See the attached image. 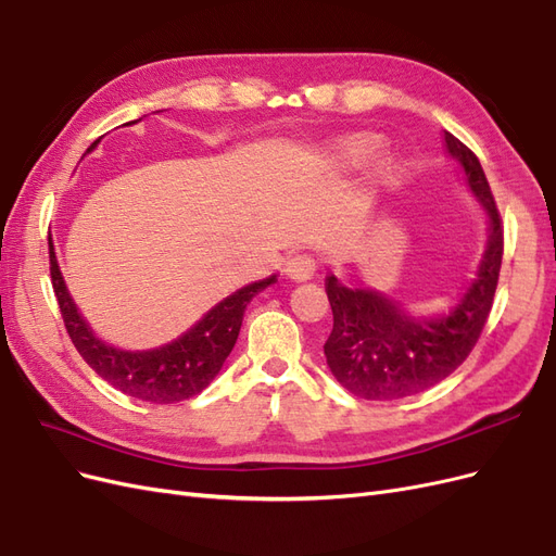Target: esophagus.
Segmentation results:
<instances>
[{"instance_id": "esophagus-1", "label": "esophagus", "mask_w": 556, "mask_h": 556, "mask_svg": "<svg viewBox=\"0 0 556 556\" xmlns=\"http://www.w3.org/2000/svg\"><path fill=\"white\" fill-rule=\"evenodd\" d=\"M285 271H288V276L292 280H299V282L308 280L317 271V260L313 255H308V252H299V255L290 257L288 266H285Z\"/></svg>"}]
</instances>
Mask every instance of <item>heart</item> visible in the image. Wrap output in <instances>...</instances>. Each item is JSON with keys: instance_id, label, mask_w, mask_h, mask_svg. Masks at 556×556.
I'll return each mask as SVG.
<instances>
[{"instance_id": "b5f03b06", "label": "heart", "mask_w": 556, "mask_h": 556, "mask_svg": "<svg viewBox=\"0 0 556 556\" xmlns=\"http://www.w3.org/2000/svg\"><path fill=\"white\" fill-rule=\"evenodd\" d=\"M371 155H374V148L366 141H352L343 148V157L352 164H362L366 160H371Z\"/></svg>"}]
</instances>
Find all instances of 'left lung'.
Returning <instances> with one entry per match:
<instances>
[{
    "label": "left lung",
    "mask_w": 556,
    "mask_h": 556,
    "mask_svg": "<svg viewBox=\"0 0 556 556\" xmlns=\"http://www.w3.org/2000/svg\"><path fill=\"white\" fill-rule=\"evenodd\" d=\"M470 190L490 213V243L478 278L443 317H413L374 290H350L327 278L333 329L325 343L331 374L348 392L368 401H392L429 390L466 362L490 317L503 260V223L490 182L473 150L445 131Z\"/></svg>",
    "instance_id": "obj_1"
}]
</instances>
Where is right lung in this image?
I'll return each mask as SVG.
<instances>
[{"mask_svg":"<svg viewBox=\"0 0 556 556\" xmlns=\"http://www.w3.org/2000/svg\"><path fill=\"white\" fill-rule=\"evenodd\" d=\"M94 146L97 141L90 148ZM48 250L50 280H53L66 333H70L78 355L115 390L148 403L185 401L208 387L239 339L243 313L250 299L276 280V276H271L245 285L243 290L233 292L211 308L188 333H182L169 345L146 352H127L106 345L92 333L86 319L78 313L74 299L64 288L53 243H48Z\"/></svg>","mask_w":556,"mask_h":556,"instance_id":"1","label":"right lung"}]
</instances>
